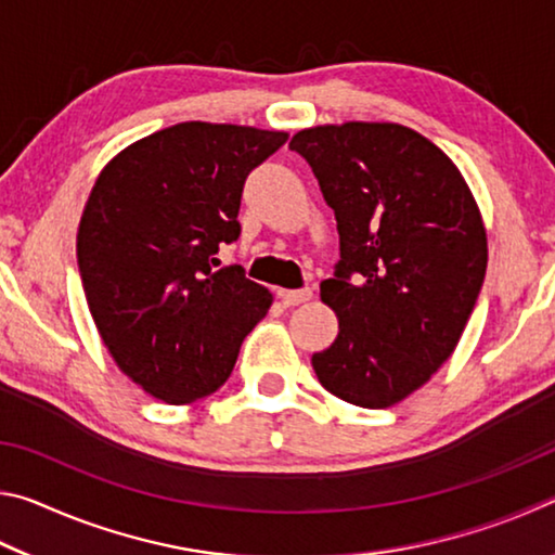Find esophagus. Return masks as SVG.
I'll return each instance as SVG.
<instances>
[{
    "instance_id": "esophagus-1",
    "label": "esophagus",
    "mask_w": 555,
    "mask_h": 555,
    "mask_svg": "<svg viewBox=\"0 0 555 555\" xmlns=\"http://www.w3.org/2000/svg\"><path fill=\"white\" fill-rule=\"evenodd\" d=\"M281 300H284V306H298V304H306V300H311L313 291L311 288H298V291H281Z\"/></svg>"
}]
</instances>
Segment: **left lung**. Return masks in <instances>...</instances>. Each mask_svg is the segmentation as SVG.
I'll return each instance as SVG.
<instances>
[{
	"instance_id": "left-lung-1",
	"label": "left lung",
	"mask_w": 555,
	"mask_h": 555,
	"mask_svg": "<svg viewBox=\"0 0 555 555\" xmlns=\"http://www.w3.org/2000/svg\"><path fill=\"white\" fill-rule=\"evenodd\" d=\"M335 210L340 261L321 284L340 333L311 357L318 382L387 409L453 354L487 269L482 215L440 149L393 121H345L291 139Z\"/></svg>"
}]
</instances>
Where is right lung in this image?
Segmentation results:
<instances>
[{"label": "right lung", "instance_id": "1", "mask_svg": "<svg viewBox=\"0 0 555 555\" xmlns=\"http://www.w3.org/2000/svg\"><path fill=\"white\" fill-rule=\"evenodd\" d=\"M286 131L181 121L102 168L78 228V267L102 343L154 399L191 403L228 382L271 306L242 267L215 269L240 237L251 168Z\"/></svg>", "mask_w": 555, "mask_h": 555}]
</instances>
